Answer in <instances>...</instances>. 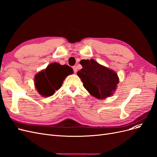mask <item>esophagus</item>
Here are the masks:
<instances>
[{"mask_svg": "<svg viewBox=\"0 0 157 157\" xmlns=\"http://www.w3.org/2000/svg\"><path fill=\"white\" fill-rule=\"evenodd\" d=\"M73 71H74V72H75V73H77V72L78 69H77V66H73Z\"/></svg>", "mask_w": 157, "mask_h": 157, "instance_id": "1", "label": "esophagus"}]
</instances>
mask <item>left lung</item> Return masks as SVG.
Instances as JSON below:
<instances>
[{"label": "left lung", "instance_id": "left-lung-1", "mask_svg": "<svg viewBox=\"0 0 157 157\" xmlns=\"http://www.w3.org/2000/svg\"><path fill=\"white\" fill-rule=\"evenodd\" d=\"M80 63L82 69L78 71L77 75L88 92L101 99L112 96L119 82L115 71L99 64L94 59H82Z\"/></svg>", "mask_w": 157, "mask_h": 157}]
</instances>
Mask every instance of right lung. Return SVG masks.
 I'll return each instance as SVG.
<instances>
[{"mask_svg":"<svg viewBox=\"0 0 157 157\" xmlns=\"http://www.w3.org/2000/svg\"><path fill=\"white\" fill-rule=\"evenodd\" d=\"M73 73V69L67 65L50 63L45 69L35 75V88L42 96H51L56 90L60 88L64 79Z\"/></svg>","mask_w":157,"mask_h":157,"instance_id":"right-lung-1","label":"right lung"}]
</instances>
